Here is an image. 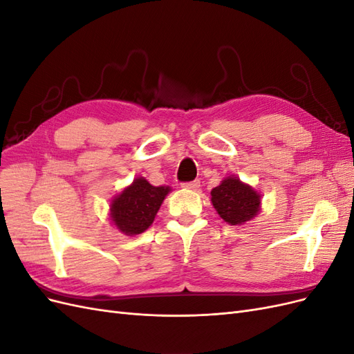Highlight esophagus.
<instances>
[{
	"instance_id": "1",
	"label": "esophagus",
	"mask_w": 354,
	"mask_h": 354,
	"mask_svg": "<svg viewBox=\"0 0 354 354\" xmlns=\"http://www.w3.org/2000/svg\"><path fill=\"white\" fill-rule=\"evenodd\" d=\"M201 186L199 180H194V181H186V183H181V187L185 189H190V190H198V187Z\"/></svg>"
}]
</instances>
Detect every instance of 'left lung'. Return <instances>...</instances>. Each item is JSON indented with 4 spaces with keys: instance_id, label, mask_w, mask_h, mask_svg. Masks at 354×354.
Segmentation results:
<instances>
[{
    "instance_id": "left-lung-1",
    "label": "left lung",
    "mask_w": 354,
    "mask_h": 354,
    "mask_svg": "<svg viewBox=\"0 0 354 354\" xmlns=\"http://www.w3.org/2000/svg\"><path fill=\"white\" fill-rule=\"evenodd\" d=\"M211 201L218 216L232 226L251 220L260 211V195L238 177H227L211 190Z\"/></svg>"
}]
</instances>
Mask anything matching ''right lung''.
Returning a JSON list of instances; mask_svg holds the SVG:
<instances>
[{
  "instance_id": "add662e5",
  "label": "right lung",
  "mask_w": 354,
  "mask_h": 354,
  "mask_svg": "<svg viewBox=\"0 0 354 354\" xmlns=\"http://www.w3.org/2000/svg\"><path fill=\"white\" fill-rule=\"evenodd\" d=\"M171 189L152 186L143 177L136 178L111 203V217L115 226L125 234L145 232L155 220L160 203Z\"/></svg>"
}]
</instances>
